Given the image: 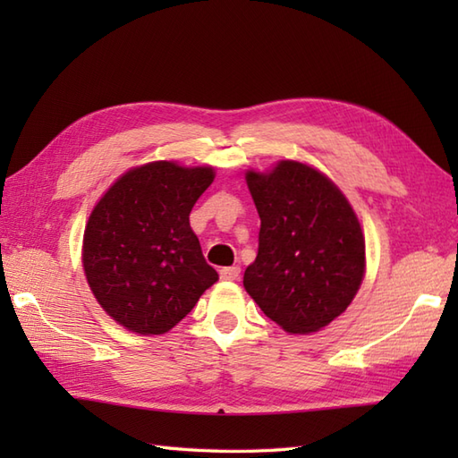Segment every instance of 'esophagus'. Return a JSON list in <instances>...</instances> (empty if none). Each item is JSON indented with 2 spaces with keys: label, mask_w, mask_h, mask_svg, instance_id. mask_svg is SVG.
Returning a JSON list of instances; mask_svg holds the SVG:
<instances>
[{
  "label": "esophagus",
  "mask_w": 458,
  "mask_h": 458,
  "mask_svg": "<svg viewBox=\"0 0 458 458\" xmlns=\"http://www.w3.org/2000/svg\"><path fill=\"white\" fill-rule=\"evenodd\" d=\"M220 277L226 281H236L240 277V267L238 266H230V267H222L220 269Z\"/></svg>",
  "instance_id": "1"
}]
</instances>
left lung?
Listing matches in <instances>:
<instances>
[{
  "label": "left lung",
  "instance_id": "obj_1",
  "mask_svg": "<svg viewBox=\"0 0 458 458\" xmlns=\"http://www.w3.org/2000/svg\"><path fill=\"white\" fill-rule=\"evenodd\" d=\"M261 220L244 287L291 335L317 333L352 303L366 269L356 214L336 184L299 161L246 173Z\"/></svg>",
  "mask_w": 458,
  "mask_h": 458
}]
</instances>
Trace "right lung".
<instances>
[{"mask_svg": "<svg viewBox=\"0 0 458 458\" xmlns=\"http://www.w3.org/2000/svg\"><path fill=\"white\" fill-rule=\"evenodd\" d=\"M212 167L153 161L106 191L84 230L82 266L96 301L138 335H163L218 281L189 214Z\"/></svg>", "mask_w": 458, "mask_h": 458, "instance_id": "obj_1", "label": "right lung"}]
</instances>
